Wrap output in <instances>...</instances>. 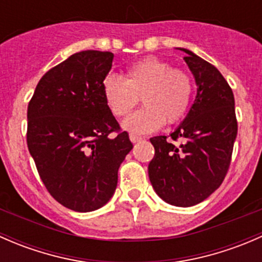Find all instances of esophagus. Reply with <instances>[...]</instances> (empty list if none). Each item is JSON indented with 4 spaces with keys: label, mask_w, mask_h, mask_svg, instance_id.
Listing matches in <instances>:
<instances>
[{
    "label": "esophagus",
    "mask_w": 262,
    "mask_h": 262,
    "mask_svg": "<svg viewBox=\"0 0 262 262\" xmlns=\"http://www.w3.org/2000/svg\"><path fill=\"white\" fill-rule=\"evenodd\" d=\"M129 138H130V141H132V143H137V142H141L142 139V137H139V136H136V134H130V136H129Z\"/></svg>",
    "instance_id": "34e87169"
}]
</instances>
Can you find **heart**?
Returning <instances> with one entry per match:
<instances>
[{
  "label": "heart",
  "instance_id": "heart-1",
  "mask_svg": "<svg viewBox=\"0 0 262 262\" xmlns=\"http://www.w3.org/2000/svg\"><path fill=\"white\" fill-rule=\"evenodd\" d=\"M192 92V78L185 71L155 57L134 63L126 71L125 80L109 75L102 81L104 100L116 118L128 115L141 97L144 106L123 123L124 129L137 134L180 121L189 110Z\"/></svg>",
  "mask_w": 262,
  "mask_h": 262
}]
</instances>
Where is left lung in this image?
I'll return each mask as SVG.
<instances>
[{"mask_svg":"<svg viewBox=\"0 0 262 262\" xmlns=\"http://www.w3.org/2000/svg\"><path fill=\"white\" fill-rule=\"evenodd\" d=\"M184 60L196 82V96L186 118L170 134L150 138L155 157L148 176L158 196L175 207H192L212 195L231 165L237 137L234 96L228 82L209 62L189 49Z\"/></svg>","mask_w":262,"mask_h":262,"instance_id":"obj_1","label":"left lung"}]
</instances>
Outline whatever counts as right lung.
Instances as JSON below:
<instances>
[{"label":"right lung","mask_w":262,"mask_h":262,"mask_svg":"<svg viewBox=\"0 0 262 262\" xmlns=\"http://www.w3.org/2000/svg\"><path fill=\"white\" fill-rule=\"evenodd\" d=\"M113 58L100 50L75 53L40 78L28 106L26 141L39 176L75 212H92L112 199L133 148L102 95Z\"/></svg>","instance_id":"obj_1"}]
</instances>
